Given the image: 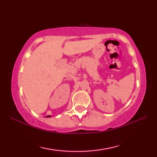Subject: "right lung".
<instances>
[{
    "label": "right lung",
    "mask_w": 157,
    "mask_h": 157,
    "mask_svg": "<svg viewBox=\"0 0 157 157\" xmlns=\"http://www.w3.org/2000/svg\"><path fill=\"white\" fill-rule=\"evenodd\" d=\"M51 117V116H50V115H48V116H46V117Z\"/></svg>",
    "instance_id": "right-lung-1"
}]
</instances>
